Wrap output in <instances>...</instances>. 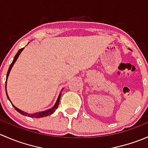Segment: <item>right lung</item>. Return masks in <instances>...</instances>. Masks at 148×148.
Wrapping results in <instances>:
<instances>
[{"label":"right lung","mask_w":148,"mask_h":148,"mask_svg":"<svg viewBox=\"0 0 148 148\" xmlns=\"http://www.w3.org/2000/svg\"><path fill=\"white\" fill-rule=\"evenodd\" d=\"M23 49H24V48H22V49H21L20 50H19L17 52V53H16V56H14V59H13V62H12V63L10 64V66H9V69H8V72H7L6 80H5V92H6L7 97H8V99H9V100H10V99H9V97H8V94H7V92H6L7 79H8V75H9V73H10V70H11L12 67H13V66L15 64V62H16V61L17 60V59H18V56L21 54V53L22 51L23 50ZM61 96H62V93H61V92H60V94H59V97H58L57 100H56V104H54V106H53V107H52V108L49 109V110H46V111H42V112H40L34 113V114H28V113H27V112H25L22 111V110H19L18 108H17V107H15V106L13 105V104H12V103H11V104H12V105H13V107L15 108V110H16L17 112H18L19 113H21V114H23V115L27 116V117H35V118H39V117H46V116H49V115H50V114H51L52 113L54 112L55 110H56V109H57L58 106H59V102H60Z\"/></svg>","instance_id":"obj_1"}]
</instances>
